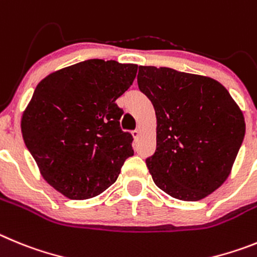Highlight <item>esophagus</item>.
Masks as SVG:
<instances>
[{"mask_svg": "<svg viewBox=\"0 0 257 257\" xmlns=\"http://www.w3.org/2000/svg\"><path fill=\"white\" fill-rule=\"evenodd\" d=\"M132 136H133L134 140H137V138L141 136V129H136V131L132 132Z\"/></svg>", "mask_w": 257, "mask_h": 257, "instance_id": "esophagus-1", "label": "esophagus"}]
</instances>
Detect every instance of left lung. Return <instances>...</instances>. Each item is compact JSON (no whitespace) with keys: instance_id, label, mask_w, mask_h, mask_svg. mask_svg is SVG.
<instances>
[{"instance_id":"left-lung-1","label":"left lung","mask_w":257,"mask_h":257,"mask_svg":"<svg viewBox=\"0 0 257 257\" xmlns=\"http://www.w3.org/2000/svg\"><path fill=\"white\" fill-rule=\"evenodd\" d=\"M137 82L156 114V151L146 160L155 184L178 200H202L232 172L243 112L212 78L140 66Z\"/></svg>"}]
</instances>
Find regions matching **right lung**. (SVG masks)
I'll return each mask as SVG.
<instances>
[{"instance_id": "add662e5", "label": "right lung", "mask_w": 257, "mask_h": 257, "mask_svg": "<svg viewBox=\"0 0 257 257\" xmlns=\"http://www.w3.org/2000/svg\"><path fill=\"white\" fill-rule=\"evenodd\" d=\"M137 68L87 60L37 85L23 112V138L46 182L65 197L102 193L133 156V137L120 129L123 110L115 101L131 87Z\"/></svg>"}]
</instances>
